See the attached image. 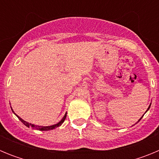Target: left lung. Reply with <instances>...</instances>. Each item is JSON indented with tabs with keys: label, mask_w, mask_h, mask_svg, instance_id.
Returning a JSON list of instances; mask_svg holds the SVG:
<instances>
[{
	"label": "left lung",
	"mask_w": 159,
	"mask_h": 159,
	"mask_svg": "<svg viewBox=\"0 0 159 159\" xmlns=\"http://www.w3.org/2000/svg\"><path fill=\"white\" fill-rule=\"evenodd\" d=\"M150 107H151V105H150V106H149V107H148V109H147V111L149 110V108H150ZM143 116H144V115H143ZM142 118H143V116H142ZM142 118H141V119H142ZM141 119H140L139 120V121H140V120H141Z\"/></svg>",
	"instance_id": "left-lung-1"
}]
</instances>
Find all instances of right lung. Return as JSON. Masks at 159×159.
<instances>
[{
    "label": "right lung",
    "instance_id": "add662e5",
    "mask_svg": "<svg viewBox=\"0 0 159 159\" xmlns=\"http://www.w3.org/2000/svg\"><path fill=\"white\" fill-rule=\"evenodd\" d=\"M14 114H15V113H14ZM15 115H16V114H15ZM17 116L18 119H19L20 120V121H21L22 123H23L24 124H25V126H26V127H30V128L36 129V130H53V129H55V128H56V127H60V126H61V125H62V123H64V120H65V119H66V117H67V113L65 114V116H64V118H63L61 121L59 122V123H57V124L52 125V126H49V127H39V126H35V125L31 124V123H27V122L25 121V120H23V119H22L21 118L19 117V116Z\"/></svg>",
    "mask_w": 159,
    "mask_h": 159
}]
</instances>
